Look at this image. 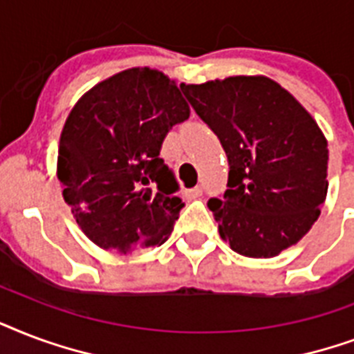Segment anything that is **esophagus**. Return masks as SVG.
<instances>
[{"mask_svg":"<svg viewBox=\"0 0 354 354\" xmlns=\"http://www.w3.org/2000/svg\"><path fill=\"white\" fill-rule=\"evenodd\" d=\"M201 186H196V188L186 190V197H188V199H197V197H201Z\"/></svg>","mask_w":354,"mask_h":354,"instance_id":"34e87169","label":"esophagus"}]
</instances>
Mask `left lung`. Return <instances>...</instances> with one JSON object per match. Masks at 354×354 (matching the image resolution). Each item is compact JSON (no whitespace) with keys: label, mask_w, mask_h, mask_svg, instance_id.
Instances as JSON below:
<instances>
[{"label":"left lung","mask_w":354,"mask_h":354,"mask_svg":"<svg viewBox=\"0 0 354 354\" xmlns=\"http://www.w3.org/2000/svg\"><path fill=\"white\" fill-rule=\"evenodd\" d=\"M229 160L221 199H210L221 240L271 259L310 231L327 197V138L310 112L266 75L180 84Z\"/></svg>","instance_id":"1"}]
</instances>
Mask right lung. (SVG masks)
Here are the masks:
<instances>
[{"mask_svg":"<svg viewBox=\"0 0 354 354\" xmlns=\"http://www.w3.org/2000/svg\"><path fill=\"white\" fill-rule=\"evenodd\" d=\"M174 79L129 68L84 92L60 133L57 177L79 227L127 254L162 245L183 203L160 146L190 106Z\"/></svg>","mask_w":354,"mask_h":354,"instance_id":"add662e5","label":"right lung"}]
</instances>
